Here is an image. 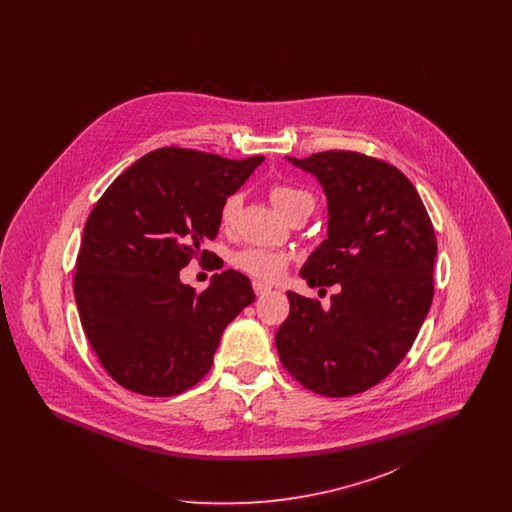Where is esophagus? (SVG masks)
Listing matches in <instances>:
<instances>
[{"label": "esophagus", "mask_w": 512, "mask_h": 512, "mask_svg": "<svg viewBox=\"0 0 512 512\" xmlns=\"http://www.w3.org/2000/svg\"><path fill=\"white\" fill-rule=\"evenodd\" d=\"M253 292H255V295H265V293L270 292V286L263 284V282H253Z\"/></svg>", "instance_id": "34e87169"}]
</instances>
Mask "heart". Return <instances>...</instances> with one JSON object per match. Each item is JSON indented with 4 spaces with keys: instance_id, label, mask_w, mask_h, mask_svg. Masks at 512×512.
I'll return each mask as SVG.
<instances>
[{
    "instance_id": "1",
    "label": "heart",
    "mask_w": 512,
    "mask_h": 512,
    "mask_svg": "<svg viewBox=\"0 0 512 512\" xmlns=\"http://www.w3.org/2000/svg\"><path fill=\"white\" fill-rule=\"evenodd\" d=\"M270 201L282 213L286 219H292L297 213H313L315 209V197L309 194L307 190L292 186V184H272L270 186ZM242 209V195L230 194L220 205L219 220L222 228H234L238 215ZM292 257L284 251L276 249H267V247H247L244 251L236 253L232 263L238 270L249 274L255 280L261 282H278L286 270L290 267Z\"/></svg>"
}]
</instances>
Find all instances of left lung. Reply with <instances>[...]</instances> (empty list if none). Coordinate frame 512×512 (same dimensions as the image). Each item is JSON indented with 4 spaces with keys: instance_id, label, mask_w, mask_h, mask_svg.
I'll list each match as a JSON object with an SVG mask.
<instances>
[{
    "instance_id": "1",
    "label": "left lung",
    "mask_w": 512,
    "mask_h": 512,
    "mask_svg": "<svg viewBox=\"0 0 512 512\" xmlns=\"http://www.w3.org/2000/svg\"><path fill=\"white\" fill-rule=\"evenodd\" d=\"M328 197V238L301 268L311 288L340 284L328 311L288 292L276 349L293 378L326 397L376 386L411 349L434 299L438 242L411 180L357 151L288 157Z\"/></svg>"
}]
</instances>
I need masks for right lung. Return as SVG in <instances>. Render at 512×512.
Instances as JSON below:
<instances>
[{"label": "right lung", "instance_id": "obj_1", "mask_svg": "<svg viewBox=\"0 0 512 512\" xmlns=\"http://www.w3.org/2000/svg\"><path fill=\"white\" fill-rule=\"evenodd\" d=\"M263 155L244 161L161 147L128 167L99 197L76 257L74 297L82 328L107 374L126 390L171 397L213 365L224 328L255 293L236 270L197 293L180 282L219 234L222 201Z\"/></svg>", "mask_w": 512, "mask_h": 512}]
</instances>
